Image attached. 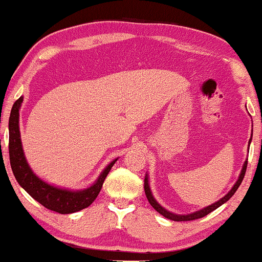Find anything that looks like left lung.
I'll return each instance as SVG.
<instances>
[{"label": "left lung", "mask_w": 262, "mask_h": 262, "mask_svg": "<svg viewBox=\"0 0 262 262\" xmlns=\"http://www.w3.org/2000/svg\"><path fill=\"white\" fill-rule=\"evenodd\" d=\"M250 141H252V138H250ZM249 141V143H250ZM247 164H248V161H246L245 164H243V168L241 170V174H239V178L238 180L236 181V184L234 185V187L231 188V191L228 193L227 195L223 196V198L218 200L217 203L212 204V205L207 206L205 207V209L200 210V211H196V212L194 213H191V214H186V216H179V214H174V213H170L168 212L167 210H164L162 206L160 205L159 203L156 202L155 199H154V196L151 194V192H150V188H149V184H148V178L145 177L144 179V191H145V195L146 198H148L150 205H151L154 209H155L157 212L162 214V216H164L166 218H168V220H171V221H177V222H186V221H194V220H198V218H202L204 216H206V214H209L210 212H212L213 210H216L217 207H220L222 204H224L225 202H228L229 199L231 198L232 195H234V193L237 191V188L239 187V185H241V182L243 180V178H245V174H246V170H247Z\"/></svg>", "instance_id": "8db88e82"}]
</instances>
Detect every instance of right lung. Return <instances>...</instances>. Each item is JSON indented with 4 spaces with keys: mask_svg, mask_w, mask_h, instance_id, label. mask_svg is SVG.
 Listing matches in <instances>:
<instances>
[{
    "mask_svg": "<svg viewBox=\"0 0 262 262\" xmlns=\"http://www.w3.org/2000/svg\"><path fill=\"white\" fill-rule=\"evenodd\" d=\"M23 99V96H20L14 102L9 117V160L16 181L32 198L40 203L46 209L55 212L66 214L85 209L99 195L103 181L117 160L105 168L94 185L83 191L71 192L45 184L31 170L23 151L19 130V108Z\"/></svg>",
    "mask_w": 262,
    "mask_h": 262,
    "instance_id": "obj_1",
    "label": "right lung"
}]
</instances>
